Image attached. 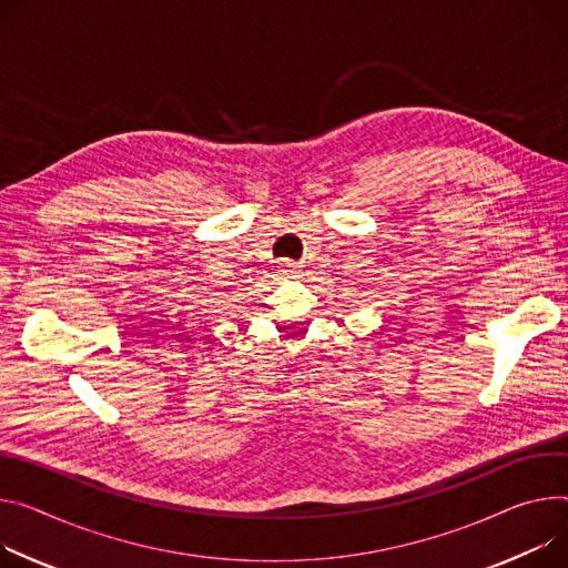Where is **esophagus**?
Returning <instances> with one entry per match:
<instances>
[{
    "instance_id": "esophagus-1",
    "label": "esophagus",
    "mask_w": 568,
    "mask_h": 568,
    "mask_svg": "<svg viewBox=\"0 0 568 568\" xmlns=\"http://www.w3.org/2000/svg\"><path fill=\"white\" fill-rule=\"evenodd\" d=\"M281 272H283L285 276L294 278V276L298 274V267H296V263H292V261H283V263H281Z\"/></svg>"
}]
</instances>
